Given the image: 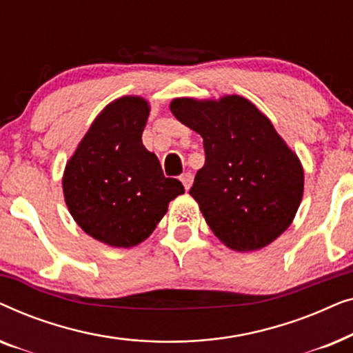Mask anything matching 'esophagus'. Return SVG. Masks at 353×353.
Wrapping results in <instances>:
<instances>
[{
	"label": "esophagus",
	"instance_id": "1",
	"mask_svg": "<svg viewBox=\"0 0 353 353\" xmlns=\"http://www.w3.org/2000/svg\"><path fill=\"white\" fill-rule=\"evenodd\" d=\"M180 180H181V183H183V186H185V190L188 191L191 188V185H192V175L190 172H186V173H183V175L180 176Z\"/></svg>",
	"mask_w": 353,
	"mask_h": 353
}]
</instances>
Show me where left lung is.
Instances as JSON below:
<instances>
[{
    "instance_id": "obj_1",
    "label": "left lung",
    "mask_w": 353,
    "mask_h": 353,
    "mask_svg": "<svg viewBox=\"0 0 353 353\" xmlns=\"http://www.w3.org/2000/svg\"><path fill=\"white\" fill-rule=\"evenodd\" d=\"M170 110L204 139L205 163L190 194L230 249H262L289 228L303 194V168L267 115L238 94L176 98Z\"/></svg>"
}]
</instances>
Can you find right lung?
I'll list each match as a JSON object with an SVG mask.
<instances>
[{"label":"right lung","mask_w":353,"mask_h":353,"mask_svg":"<svg viewBox=\"0 0 353 353\" xmlns=\"http://www.w3.org/2000/svg\"><path fill=\"white\" fill-rule=\"evenodd\" d=\"M149 103L123 96L101 110L67 162L62 190L70 215L91 238L133 248L149 238L168 202L185 192L163 176L154 152L143 146Z\"/></svg>","instance_id":"right-lung-1"}]
</instances>
